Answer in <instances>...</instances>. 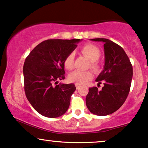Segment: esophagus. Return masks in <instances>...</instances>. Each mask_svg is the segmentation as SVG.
<instances>
[{
	"instance_id": "34e87169",
	"label": "esophagus",
	"mask_w": 148,
	"mask_h": 148,
	"mask_svg": "<svg viewBox=\"0 0 148 148\" xmlns=\"http://www.w3.org/2000/svg\"><path fill=\"white\" fill-rule=\"evenodd\" d=\"M75 86H76V88L78 89V88H79L80 87V86L81 85L80 84H78V83H76V84H75Z\"/></svg>"
}]
</instances>
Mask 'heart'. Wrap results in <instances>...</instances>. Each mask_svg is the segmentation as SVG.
<instances>
[{"mask_svg": "<svg viewBox=\"0 0 148 148\" xmlns=\"http://www.w3.org/2000/svg\"><path fill=\"white\" fill-rule=\"evenodd\" d=\"M82 52L89 60H90V66L93 70H98L99 66L97 60L101 56V51L98 47L92 44H86L81 48ZM74 54L70 53L66 56L64 60V64L66 69L71 70L74 67ZM93 77V74L90 70H75L69 75V80L71 82H76L78 84H84L91 80Z\"/></svg>", "mask_w": 148, "mask_h": 148, "instance_id": "b5f03b06", "label": "heart"}]
</instances>
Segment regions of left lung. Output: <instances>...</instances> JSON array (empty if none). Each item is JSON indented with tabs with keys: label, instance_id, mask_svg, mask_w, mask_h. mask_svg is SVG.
I'll list each match as a JSON object with an SVG mask.
<instances>
[{
	"label": "left lung",
	"instance_id": "obj_1",
	"mask_svg": "<svg viewBox=\"0 0 148 148\" xmlns=\"http://www.w3.org/2000/svg\"><path fill=\"white\" fill-rule=\"evenodd\" d=\"M90 40L104 43L105 66L96 79L99 84L103 82L104 86L101 90L97 87L89 88L86 104L92 113L105 116L117 111L125 101L132 84L133 67L120 45L105 38Z\"/></svg>",
	"mask_w": 148,
	"mask_h": 148
}]
</instances>
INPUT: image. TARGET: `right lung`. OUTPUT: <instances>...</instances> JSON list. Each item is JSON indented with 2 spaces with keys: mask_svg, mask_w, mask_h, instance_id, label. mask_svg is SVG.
<instances>
[{
  "mask_svg": "<svg viewBox=\"0 0 148 148\" xmlns=\"http://www.w3.org/2000/svg\"><path fill=\"white\" fill-rule=\"evenodd\" d=\"M81 40L47 39L37 45L26 58L23 70L25 92L41 115L58 117L69 108L76 86L74 84H58V80L65 78L64 60Z\"/></svg>",
  "mask_w": 148,
  "mask_h": 148,
  "instance_id": "obj_1",
  "label": "right lung"
}]
</instances>
